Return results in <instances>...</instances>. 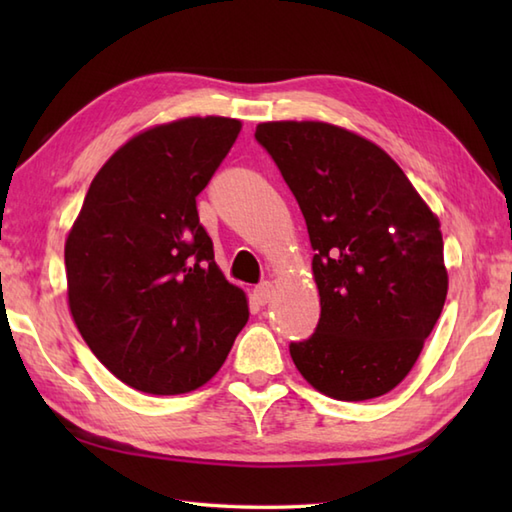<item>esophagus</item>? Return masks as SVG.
Returning <instances> with one entry per match:
<instances>
[{"instance_id":"34e87169","label":"esophagus","mask_w":512,"mask_h":512,"mask_svg":"<svg viewBox=\"0 0 512 512\" xmlns=\"http://www.w3.org/2000/svg\"><path fill=\"white\" fill-rule=\"evenodd\" d=\"M273 292H275L273 284H270V281H264V284H259L255 288L253 297H255V301L259 303V306H266V303H270V299H273Z\"/></svg>"}]
</instances>
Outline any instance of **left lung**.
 I'll list each match as a JSON object with an SVG mask.
<instances>
[{"mask_svg":"<svg viewBox=\"0 0 512 512\" xmlns=\"http://www.w3.org/2000/svg\"><path fill=\"white\" fill-rule=\"evenodd\" d=\"M255 138L306 217L317 332L290 343L301 376L336 400L400 385L449 290L438 215L387 151L323 121L259 123Z\"/></svg>","mask_w":512,"mask_h":512,"instance_id":"left-lung-1","label":"left lung"}]
</instances>
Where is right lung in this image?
<instances>
[{
  "mask_svg": "<svg viewBox=\"0 0 512 512\" xmlns=\"http://www.w3.org/2000/svg\"><path fill=\"white\" fill-rule=\"evenodd\" d=\"M239 129L237 118L189 116L129 138L94 176L65 239L76 328L145 394L209 383L248 321L246 292L215 264L195 206Z\"/></svg>",
  "mask_w": 512,
  "mask_h": 512,
  "instance_id": "right-lung-1",
  "label": "right lung"
}]
</instances>
